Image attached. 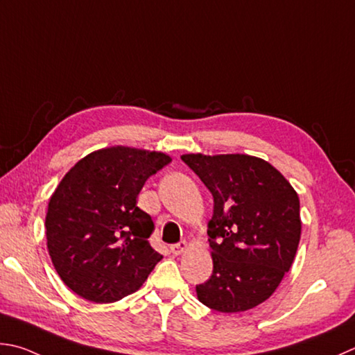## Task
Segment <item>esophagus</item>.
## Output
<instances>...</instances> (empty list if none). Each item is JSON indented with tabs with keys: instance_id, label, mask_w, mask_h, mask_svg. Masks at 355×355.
<instances>
[{
	"instance_id": "esophagus-1",
	"label": "esophagus",
	"mask_w": 355,
	"mask_h": 355,
	"mask_svg": "<svg viewBox=\"0 0 355 355\" xmlns=\"http://www.w3.org/2000/svg\"><path fill=\"white\" fill-rule=\"evenodd\" d=\"M187 249V241H179L178 244H173L170 247V252L173 253V255H180L184 250Z\"/></svg>"
}]
</instances>
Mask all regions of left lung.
I'll list each match as a JSON object with an SVG mask.
<instances>
[{"label": "left lung", "mask_w": 355, "mask_h": 355, "mask_svg": "<svg viewBox=\"0 0 355 355\" xmlns=\"http://www.w3.org/2000/svg\"><path fill=\"white\" fill-rule=\"evenodd\" d=\"M213 196V273L196 286L199 302L232 313L269 298L289 272L302 235L300 199L266 160L247 155H184Z\"/></svg>", "instance_id": "obj_1"}]
</instances>
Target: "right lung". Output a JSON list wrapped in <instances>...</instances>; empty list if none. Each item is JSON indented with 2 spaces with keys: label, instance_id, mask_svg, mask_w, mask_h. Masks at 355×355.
<instances>
[{
  "label": "right lung",
  "instance_id": "add662e5",
  "mask_svg": "<svg viewBox=\"0 0 355 355\" xmlns=\"http://www.w3.org/2000/svg\"><path fill=\"white\" fill-rule=\"evenodd\" d=\"M170 162L164 153L111 146L66 173L44 225L52 264L72 292L114 303L145 283L162 255L148 243L155 224L137 207V195Z\"/></svg>",
  "mask_w": 355,
  "mask_h": 355
}]
</instances>
